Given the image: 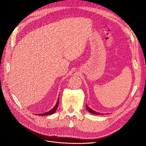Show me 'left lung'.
Wrapping results in <instances>:
<instances>
[{
    "mask_svg": "<svg viewBox=\"0 0 146 146\" xmlns=\"http://www.w3.org/2000/svg\"><path fill=\"white\" fill-rule=\"evenodd\" d=\"M86 109L88 110L90 113H92V114H97V115H100V114H102L101 113H97V112H96V111H94L93 110H92V109H91L88 106H87V105H86Z\"/></svg>",
    "mask_w": 146,
    "mask_h": 146,
    "instance_id": "obj_1",
    "label": "left lung"
}]
</instances>
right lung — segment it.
Segmentation results:
<instances>
[{
    "instance_id": "1",
    "label": "right lung",
    "mask_w": 146,
    "mask_h": 146,
    "mask_svg": "<svg viewBox=\"0 0 146 146\" xmlns=\"http://www.w3.org/2000/svg\"><path fill=\"white\" fill-rule=\"evenodd\" d=\"M59 98H58L57 104H56V105H55V106H54L53 109H51L50 110H49V111H47V112H46V113H42V114H37V115H50V114H53V113L56 111V110H57V108H58V106H59Z\"/></svg>"
}]
</instances>
